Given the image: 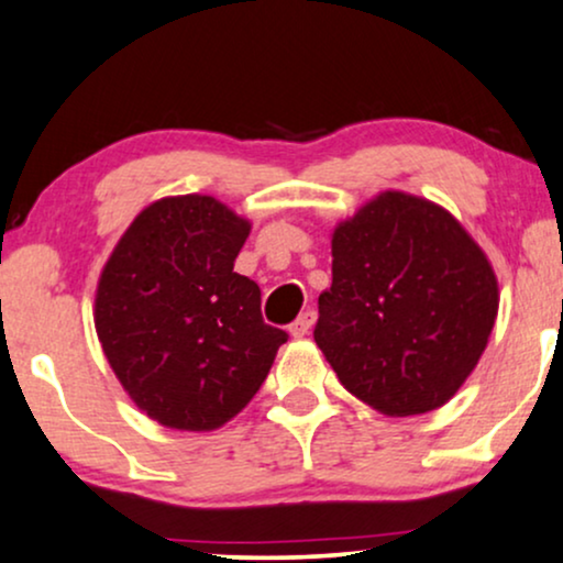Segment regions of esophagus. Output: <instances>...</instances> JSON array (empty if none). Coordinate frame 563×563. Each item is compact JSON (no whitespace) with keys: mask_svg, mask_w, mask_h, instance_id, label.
<instances>
[{"mask_svg":"<svg viewBox=\"0 0 563 563\" xmlns=\"http://www.w3.org/2000/svg\"><path fill=\"white\" fill-rule=\"evenodd\" d=\"M313 323H316V313H313V310H305V313L297 316V321H295L292 325H289V334H292V336L310 334V329H313Z\"/></svg>","mask_w":563,"mask_h":563,"instance_id":"34e87169","label":"esophagus"}]
</instances>
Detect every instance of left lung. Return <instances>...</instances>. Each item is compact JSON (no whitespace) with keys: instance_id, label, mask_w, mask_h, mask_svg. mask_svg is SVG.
Instances as JSON below:
<instances>
[{"instance_id":"obj_1","label":"left lung","mask_w":563,"mask_h":563,"mask_svg":"<svg viewBox=\"0 0 563 563\" xmlns=\"http://www.w3.org/2000/svg\"><path fill=\"white\" fill-rule=\"evenodd\" d=\"M316 344L342 386L391 418L446 405L498 313L477 242L430 200L388 190L336 227Z\"/></svg>"}]
</instances>
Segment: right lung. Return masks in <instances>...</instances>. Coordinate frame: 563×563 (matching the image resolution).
Listing matches in <instances>:
<instances>
[{
	"label": "right lung",
	"instance_id": "1",
	"mask_svg": "<svg viewBox=\"0 0 563 563\" xmlns=\"http://www.w3.org/2000/svg\"><path fill=\"white\" fill-rule=\"evenodd\" d=\"M250 224L211 196L151 203L96 289V331L130 399L166 428L213 430L266 380L287 331L234 271Z\"/></svg>",
	"mask_w": 563,
	"mask_h": 563
}]
</instances>
